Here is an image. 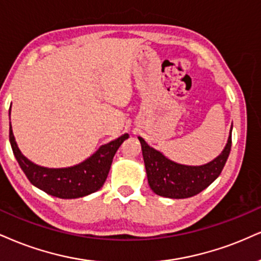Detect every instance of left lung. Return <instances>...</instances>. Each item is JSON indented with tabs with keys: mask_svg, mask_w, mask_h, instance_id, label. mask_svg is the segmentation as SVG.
Masks as SVG:
<instances>
[{
	"mask_svg": "<svg viewBox=\"0 0 261 261\" xmlns=\"http://www.w3.org/2000/svg\"><path fill=\"white\" fill-rule=\"evenodd\" d=\"M139 141L151 190L163 197L188 198L203 191L220 175L230 155L231 132L223 152L203 166L179 165L147 145L141 137Z\"/></svg>",
	"mask_w": 261,
	"mask_h": 261,
	"instance_id": "left-lung-1",
	"label": "left lung"
}]
</instances>
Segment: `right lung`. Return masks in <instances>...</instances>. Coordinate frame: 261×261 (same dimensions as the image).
Instances as JSON below:
<instances>
[{
	"label": "right lung",
	"mask_w": 261,
	"mask_h": 261,
	"mask_svg": "<svg viewBox=\"0 0 261 261\" xmlns=\"http://www.w3.org/2000/svg\"><path fill=\"white\" fill-rule=\"evenodd\" d=\"M128 138V134H123L117 139L101 145L95 153L80 165L69 168H46L35 165L22 155L15 143L12 125L9 123V141L22 172L32 185L48 195L59 198H79L98 191L108 178L116 151Z\"/></svg>",
	"instance_id": "add662e5"
}]
</instances>
